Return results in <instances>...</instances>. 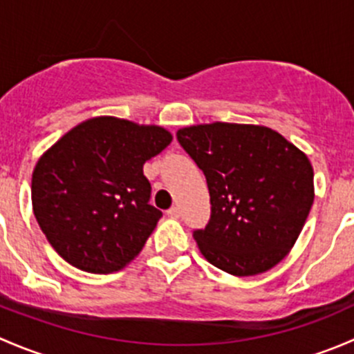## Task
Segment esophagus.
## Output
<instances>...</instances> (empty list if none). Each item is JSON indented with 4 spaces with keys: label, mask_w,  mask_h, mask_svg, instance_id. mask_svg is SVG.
I'll list each match as a JSON object with an SVG mask.
<instances>
[{
    "label": "esophagus",
    "mask_w": 354,
    "mask_h": 354,
    "mask_svg": "<svg viewBox=\"0 0 354 354\" xmlns=\"http://www.w3.org/2000/svg\"><path fill=\"white\" fill-rule=\"evenodd\" d=\"M167 216H169L171 219H178V217H180V209H178V207H171V209H167Z\"/></svg>",
    "instance_id": "1"
}]
</instances>
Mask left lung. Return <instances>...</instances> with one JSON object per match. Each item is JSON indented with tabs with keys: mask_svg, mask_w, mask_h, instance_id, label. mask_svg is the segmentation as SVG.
I'll return each mask as SVG.
<instances>
[{
	"mask_svg": "<svg viewBox=\"0 0 354 354\" xmlns=\"http://www.w3.org/2000/svg\"><path fill=\"white\" fill-rule=\"evenodd\" d=\"M176 138L209 187L210 219L194 231L202 255L233 276L272 269L312 209L308 157L277 131L255 124H197Z\"/></svg>",
	"mask_w": 354,
	"mask_h": 354,
	"instance_id": "1",
	"label": "left lung"
}]
</instances>
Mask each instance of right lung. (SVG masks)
<instances>
[{
	"label": "right lung",
	"mask_w": 354,
	"mask_h": 354,
	"mask_svg": "<svg viewBox=\"0 0 354 354\" xmlns=\"http://www.w3.org/2000/svg\"><path fill=\"white\" fill-rule=\"evenodd\" d=\"M171 140L160 127L92 118L39 159L32 209L62 259L85 272L109 274L140 253L162 217L149 202L144 164Z\"/></svg>",
	"instance_id": "obj_1"
}]
</instances>
